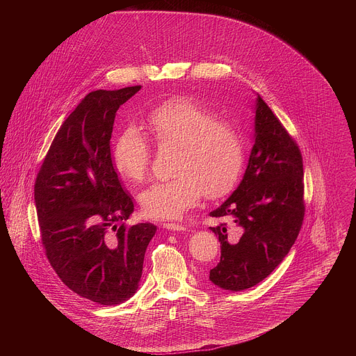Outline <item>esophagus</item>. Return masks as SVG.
Returning <instances> with one entry per match:
<instances>
[{"label":"esophagus","mask_w":356,"mask_h":356,"mask_svg":"<svg viewBox=\"0 0 356 356\" xmlns=\"http://www.w3.org/2000/svg\"><path fill=\"white\" fill-rule=\"evenodd\" d=\"M163 228L169 229V231H186V225H181V224H175V222H166L163 224Z\"/></svg>","instance_id":"1"}]
</instances>
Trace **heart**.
I'll return each instance as SVG.
<instances>
[{"label": "heart", "mask_w": 356, "mask_h": 356, "mask_svg": "<svg viewBox=\"0 0 356 356\" xmlns=\"http://www.w3.org/2000/svg\"><path fill=\"white\" fill-rule=\"evenodd\" d=\"M145 127L158 145H175V176L158 181L139 194L143 213L152 218L175 220L209 197L227 194L238 181L243 165V146L236 128L217 120L213 110L190 97H172L152 110ZM117 172L128 181L145 179L150 147L135 127L120 132L113 146Z\"/></svg>", "instance_id": "b5f03b06"}]
</instances>
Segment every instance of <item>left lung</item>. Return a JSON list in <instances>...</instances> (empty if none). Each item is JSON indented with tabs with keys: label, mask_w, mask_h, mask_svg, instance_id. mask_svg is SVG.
<instances>
[{
	"label": "left lung",
	"mask_w": 356,
	"mask_h": 356,
	"mask_svg": "<svg viewBox=\"0 0 356 356\" xmlns=\"http://www.w3.org/2000/svg\"><path fill=\"white\" fill-rule=\"evenodd\" d=\"M253 113L255 134L243 177L210 213L242 229L241 238L229 242L225 225L210 227L221 242V259L210 280L231 291L266 279L289 253L304 218L300 149L259 94Z\"/></svg>",
	"instance_id": "1"
}]
</instances>
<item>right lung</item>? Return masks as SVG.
<instances>
[{"label":"right lung","instance_id":"1","mask_svg":"<svg viewBox=\"0 0 356 356\" xmlns=\"http://www.w3.org/2000/svg\"><path fill=\"white\" fill-rule=\"evenodd\" d=\"M140 90L88 92L58 131L35 181V206L46 257L62 282L103 306L131 298L156 225L125 227L134 213L113 156L118 108Z\"/></svg>","mask_w":356,"mask_h":356}]
</instances>
